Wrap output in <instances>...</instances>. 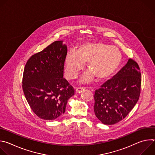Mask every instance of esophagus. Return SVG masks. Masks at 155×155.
Here are the masks:
<instances>
[{"mask_svg":"<svg viewBox=\"0 0 155 155\" xmlns=\"http://www.w3.org/2000/svg\"><path fill=\"white\" fill-rule=\"evenodd\" d=\"M84 90V87H78L76 89V93H81Z\"/></svg>","mask_w":155,"mask_h":155,"instance_id":"1","label":"esophagus"}]
</instances>
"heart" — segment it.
<instances>
[{"label": "heart", "instance_id": "heart-1", "mask_svg": "<svg viewBox=\"0 0 155 155\" xmlns=\"http://www.w3.org/2000/svg\"><path fill=\"white\" fill-rule=\"evenodd\" d=\"M123 59L120 50L102 42L86 43L78 47L77 51L71 50L64 59V73L68 79L75 78L87 62L86 73L81 81L90 82L94 76L103 81L112 76L119 68Z\"/></svg>", "mask_w": 155, "mask_h": 155}]
</instances>
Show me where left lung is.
<instances>
[{"label": "left lung", "mask_w": 155, "mask_h": 155, "mask_svg": "<svg viewBox=\"0 0 155 155\" xmlns=\"http://www.w3.org/2000/svg\"><path fill=\"white\" fill-rule=\"evenodd\" d=\"M141 88L138 64L129 59L124 67L95 91L94 110L96 117L107 125L124 119L137 102Z\"/></svg>", "instance_id": "obj_1"}]
</instances>
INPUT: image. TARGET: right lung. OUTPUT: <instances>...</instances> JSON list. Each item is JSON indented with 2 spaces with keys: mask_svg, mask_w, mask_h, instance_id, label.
<instances>
[{
  "mask_svg": "<svg viewBox=\"0 0 155 155\" xmlns=\"http://www.w3.org/2000/svg\"><path fill=\"white\" fill-rule=\"evenodd\" d=\"M67 53L62 41H55L26 64L23 92L32 111L41 119L53 120L63 115L68 99L74 95L73 86L63 77Z\"/></svg>",
  "mask_w": 155,
  "mask_h": 155,
  "instance_id": "obj_1",
  "label": "right lung"
}]
</instances>
